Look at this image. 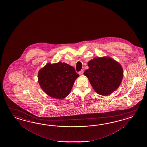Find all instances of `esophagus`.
Segmentation results:
<instances>
[{
	"mask_svg": "<svg viewBox=\"0 0 147 147\" xmlns=\"http://www.w3.org/2000/svg\"><path fill=\"white\" fill-rule=\"evenodd\" d=\"M83 74H84V71H83V70H81V71H80L79 72V74L80 76L83 75Z\"/></svg>",
	"mask_w": 147,
	"mask_h": 147,
	"instance_id": "34e87169",
	"label": "esophagus"
}]
</instances>
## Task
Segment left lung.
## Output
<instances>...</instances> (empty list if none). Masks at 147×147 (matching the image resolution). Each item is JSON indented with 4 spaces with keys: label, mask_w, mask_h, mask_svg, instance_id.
<instances>
[{
    "label": "left lung",
    "mask_w": 147,
    "mask_h": 147,
    "mask_svg": "<svg viewBox=\"0 0 147 147\" xmlns=\"http://www.w3.org/2000/svg\"><path fill=\"white\" fill-rule=\"evenodd\" d=\"M88 66L84 74L97 93L107 96L118 88L123 76L119 62L108 57H98L90 60Z\"/></svg>",
    "instance_id": "8db88e82"
}]
</instances>
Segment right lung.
Returning a JSON list of instances; mask_svg holds the SVG:
<instances>
[{"mask_svg": "<svg viewBox=\"0 0 147 147\" xmlns=\"http://www.w3.org/2000/svg\"><path fill=\"white\" fill-rule=\"evenodd\" d=\"M38 82L41 89L52 98L62 99L71 91L79 76L74 68L65 62L47 63L38 72Z\"/></svg>", "mask_w": 147, "mask_h": 147, "instance_id": "1", "label": "right lung"}]
</instances>
